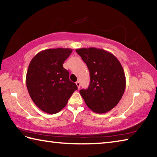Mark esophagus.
Segmentation results:
<instances>
[{
  "mask_svg": "<svg viewBox=\"0 0 157 157\" xmlns=\"http://www.w3.org/2000/svg\"><path fill=\"white\" fill-rule=\"evenodd\" d=\"M75 84H76L77 86H78V89H79V88H80V82H79V81H77V82H75Z\"/></svg>",
  "mask_w": 157,
  "mask_h": 157,
  "instance_id": "esophagus-1",
  "label": "esophagus"
}]
</instances>
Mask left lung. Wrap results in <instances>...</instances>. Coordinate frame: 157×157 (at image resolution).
<instances>
[{"instance_id":"8db88e82","label":"left lung","mask_w":157,"mask_h":157,"mask_svg":"<svg viewBox=\"0 0 157 157\" xmlns=\"http://www.w3.org/2000/svg\"><path fill=\"white\" fill-rule=\"evenodd\" d=\"M76 52L86 63L90 73L88 89L79 91L85 103L95 113L111 110L125 89V75L121 63L113 54L102 49L79 48Z\"/></svg>"}]
</instances>
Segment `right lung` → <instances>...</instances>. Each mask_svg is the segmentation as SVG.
<instances>
[{
	"label": "right lung",
	"instance_id": "right-lung-1",
	"mask_svg": "<svg viewBox=\"0 0 157 157\" xmlns=\"http://www.w3.org/2000/svg\"><path fill=\"white\" fill-rule=\"evenodd\" d=\"M72 51L62 48L43 50L33 58L28 66V93L34 104L47 113L59 112L78 89L76 84L69 79V72L63 67Z\"/></svg>",
	"mask_w": 157,
	"mask_h": 157
}]
</instances>
